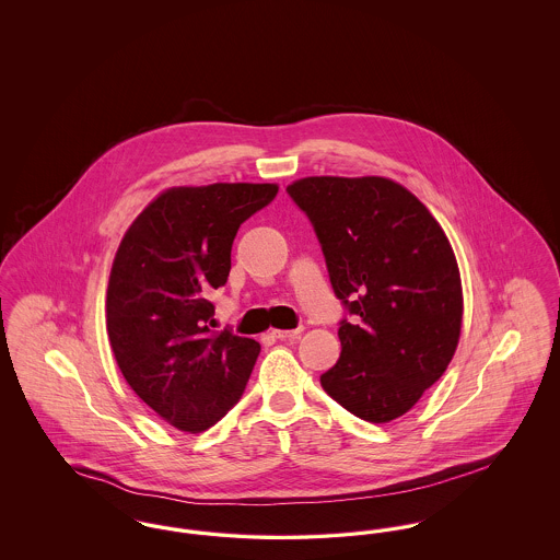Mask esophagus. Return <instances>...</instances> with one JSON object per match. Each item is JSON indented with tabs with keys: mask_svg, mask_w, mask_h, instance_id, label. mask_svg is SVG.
<instances>
[{
	"mask_svg": "<svg viewBox=\"0 0 560 560\" xmlns=\"http://www.w3.org/2000/svg\"><path fill=\"white\" fill-rule=\"evenodd\" d=\"M302 334V329L298 327V329H272V336L277 338V340H292V338H298Z\"/></svg>",
	"mask_w": 560,
	"mask_h": 560,
	"instance_id": "34e87169",
	"label": "esophagus"
}]
</instances>
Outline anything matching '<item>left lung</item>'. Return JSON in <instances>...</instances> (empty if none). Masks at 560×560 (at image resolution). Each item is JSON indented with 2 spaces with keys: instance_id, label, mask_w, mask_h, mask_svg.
I'll list each match as a JSON object with an SVG mask.
<instances>
[{
  "instance_id": "8db88e82",
  "label": "left lung",
  "mask_w": 560,
  "mask_h": 560,
  "mask_svg": "<svg viewBox=\"0 0 560 560\" xmlns=\"http://www.w3.org/2000/svg\"><path fill=\"white\" fill-rule=\"evenodd\" d=\"M311 218L342 320L323 390L361 420L407 413L452 363L464 295L452 243L427 206L384 176H308L288 187Z\"/></svg>"
}]
</instances>
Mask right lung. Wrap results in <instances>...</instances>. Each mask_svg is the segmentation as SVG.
Listing matches in <instances>:
<instances>
[{
  "mask_svg": "<svg viewBox=\"0 0 560 560\" xmlns=\"http://www.w3.org/2000/svg\"><path fill=\"white\" fill-rule=\"evenodd\" d=\"M277 190L268 183L165 188L117 247L108 342L130 388L170 427L208 430L243 395L260 345L210 329L208 295L229 279L241 222Z\"/></svg>",
  "mask_w": 560,
  "mask_h": 560,
  "instance_id": "obj_1",
  "label": "right lung"
}]
</instances>
